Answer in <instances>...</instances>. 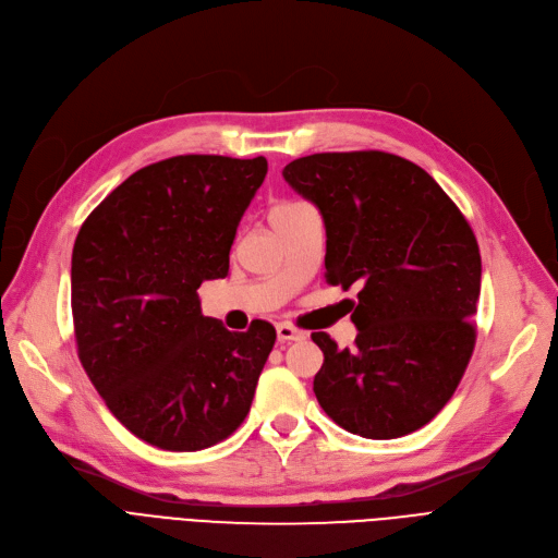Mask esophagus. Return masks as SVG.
<instances>
[{
	"label": "esophagus",
	"instance_id": "obj_1",
	"mask_svg": "<svg viewBox=\"0 0 558 558\" xmlns=\"http://www.w3.org/2000/svg\"><path fill=\"white\" fill-rule=\"evenodd\" d=\"M304 338H306L304 331L295 329L293 325H288V323L277 325V340L279 342H293V340H304Z\"/></svg>",
	"mask_w": 558,
	"mask_h": 558
}]
</instances>
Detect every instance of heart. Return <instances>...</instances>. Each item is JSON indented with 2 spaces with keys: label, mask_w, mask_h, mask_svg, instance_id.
<instances>
[{
  "label": "heart",
  "mask_w": 558,
  "mask_h": 558,
  "mask_svg": "<svg viewBox=\"0 0 558 558\" xmlns=\"http://www.w3.org/2000/svg\"><path fill=\"white\" fill-rule=\"evenodd\" d=\"M283 206H290V204H283ZM283 206H279V208H283Z\"/></svg>",
  "instance_id": "obj_1"
}]
</instances>
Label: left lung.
<instances>
[{
	"label": "left lung",
	"mask_w": 558,
	"mask_h": 558,
	"mask_svg": "<svg viewBox=\"0 0 558 558\" xmlns=\"http://www.w3.org/2000/svg\"><path fill=\"white\" fill-rule=\"evenodd\" d=\"M320 210L325 277L359 288L356 348L325 354L313 392L350 434L388 440L424 427L454 395L470 363L482 256L457 204L420 166L386 151H325L283 168Z\"/></svg>",
	"instance_id": "left-lung-1"
}]
</instances>
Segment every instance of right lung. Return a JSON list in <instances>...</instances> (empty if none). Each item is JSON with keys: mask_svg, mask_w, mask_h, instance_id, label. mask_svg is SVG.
I'll return each instance as SVG.
<instances>
[{"mask_svg": "<svg viewBox=\"0 0 558 558\" xmlns=\"http://www.w3.org/2000/svg\"><path fill=\"white\" fill-rule=\"evenodd\" d=\"M268 161L185 154L122 181L72 250L76 352L109 411L141 440L197 452L250 413L277 331L238 333L202 315L197 288L225 279L238 222Z\"/></svg>", "mask_w": 558, "mask_h": 558, "instance_id": "1", "label": "right lung"}]
</instances>
